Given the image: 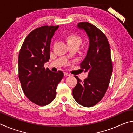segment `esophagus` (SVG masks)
Instances as JSON below:
<instances>
[{
  "mask_svg": "<svg viewBox=\"0 0 133 133\" xmlns=\"http://www.w3.org/2000/svg\"><path fill=\"white\" fill-rule=\"evenodd\" d=\"M64 76H70V75L69 73H67V72H64Z\"/></svg>",
  "mask_w": 133,
  "mask_h": 133,
  "instance_id": "obj_1",
  "label": "esophagus"
}]
</instances>
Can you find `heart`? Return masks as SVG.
<instances>
[{
	"instance_id": "1",
	"label": "heart",
	"mask_w": 133,
	"mask_h": 133,
	"mask_svg": "<svg viewBox=\"0 0 133 133\" xmlns=\"http://www.w3.org/2000/svg\"><path fill=\"white\" fill-rule=\"evenodd\" d=\"M66 40L68 46L77 45L79 46L82 42V38L79 35L76 34V33H70L66 36Z\"/></svg>"
}]
</instances>
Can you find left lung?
<instances>
[{
    "label": "left lung",
    "instance_id": "1",
    "mask_svg": "<svg viewBox=\"0 0 133 133\" xmlns=\"http://www.w3.org/2000/svg\"><path fill=\"white\" fill-rule=\"evenodd\" d=\"M77 27L85 30L89 39L87 55L80 63L88 76L83 82L75 76L77 83L72 93L78 104L90 107L102 100L109 87L112 72L111 51L106 36L97 27L88 22H80Z\"/></svg>",
    "mask_w": 133,
    "mask_h": 133
}]
</instances>
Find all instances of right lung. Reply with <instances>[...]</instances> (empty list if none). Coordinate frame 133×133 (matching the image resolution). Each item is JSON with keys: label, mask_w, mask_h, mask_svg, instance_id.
<instances>
[{"label": "right lung", "mask_w": 133, "mask_h": 133, "mask_svg": "<svg viewBox=\"0 0 133 133\" xmlns=\"http://www.w3.org/2000/svg\"><path fill=\"white\" fill-rule=\"evenodd\" d=\"M58 26H43L35 29L26 37L18 57L19 78L24 94L40 106L52 102L56 96L57 84L64 74L45 69L50 59L51 39Z\"/></svg>", "instance_id": "add662e5"}]
</instances>
